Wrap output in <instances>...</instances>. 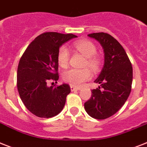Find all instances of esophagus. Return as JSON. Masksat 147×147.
Returning a JSON list of instances; mask_svg holds the SVG:
<instances>
[{
  "label": "esophagus",
  "instance_id": "obj_1",
  "mask_svg": "<svg viewBox=\"0 0 147 147\" xmlns=\"http://www.w3.org/2000/svg\"><path fill=\"white\" fill-rule=\"evenodd\" d=\"M80 89L81 88H80V87H76V86H71V90L72 91V92L80 90Z\"/></svg>",
  "mask_w": 147,
  "mask_h": 147
}]
</instances>
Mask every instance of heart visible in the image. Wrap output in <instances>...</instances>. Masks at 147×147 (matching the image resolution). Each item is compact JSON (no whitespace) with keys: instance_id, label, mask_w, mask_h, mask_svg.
Masks as SVG:
<instances>
[{"instance_id":"1","label":"heart","mask_w":147,"mask_h":147,"mask_svg":"<svg viewBox=\"0 0 147 147\" xmlns=\"http://www.w3.org/2000/svg\"><path fill=\"white\" fill-rule=\"evenodd\" d=\"M73 47L86 57L83 67H88L91 70L96 72L100 66V60L97 56V48L95 45L89 40H80L74 43ZM57 60L61 67H67L70 60V53L68 49L65 46L59 48L57 55ZM92 74L88 68L69 69L63 73V80L65 82L74 86H80L85 82L89 80Z\"/></svg>"}]
</instances>
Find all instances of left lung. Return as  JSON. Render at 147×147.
Instances as JSON below:
<instances>
[{"label": "left lung", "mask_w": 147, "mask_h": 147, "mask_svg": "<svg viewBox=\"0 0 147 147\" xmlns=\"http://www.w3.org/2000/svg\"><path fill=\"white\" fill-rule=\"evenodd\" d=\"M103 47L104 65L94 82L100 85L92 90V97L84 104L86 111L92 118L105 119L114 115L128 99L131 90V63L122 45L107 33L88 34ZM102 89H100V88Z\"/></svg>", "instance_id": "left-lung-1"}]
</instances>
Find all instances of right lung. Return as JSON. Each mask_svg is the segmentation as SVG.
<instances>
[{
	"label": "right lung",
	"instance_id": "obj_1",
	"mask_svg": "<svg viewBox=\"0 0 147 147\" xmlns=\"http://www.w3.org/2000/svg\"><path fill=\"white\" fill-rule=\"evenodd\" d=\"M72 34L46 32L37 37L23 53L17 70V88L26 108L40 118H51L63 110L68 84L47 86L49 81L59 80L57 55L59 47L71 39Z\"/></svg>",
	"mask_w": 147,
	"mask_h": 147
}]
</instances>
